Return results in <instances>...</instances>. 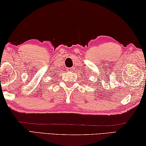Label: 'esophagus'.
Segmentation results:
<instances>
[{
	"label": "esophagus",
	"mask_w": 146,
	"mask_h": 146,
	"mask_svg": "<svg viewBox=\"0 0 146 146\" xmlns=\"http://www.w3.org/2000/svg\"><path fill=\"white\" fill-rule=\"evenodd\" d=\"M68 71H69V72H71V71H73V68H68Z\"/></svg>",
	"instance_id": "obj_1"
}]
</instances>
